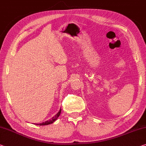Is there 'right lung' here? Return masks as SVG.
Instances as JSON below:
<instances>
[{
    "mask_svg": "<svg viewBox=\"0 0 146 146\" xmlns=\"http://www.w3.org/2000/svg\"><path fill=\"white\" fill-rule=\"evenodd\" d=\"M60 112H61V109H60V110L59 111V112H58V113L56 114L55 116H53L52 118L50 119H49L48 121H46V122H43V123H36V125H47L51 124V123H53V122L57 120V119L59 117Z\"/></svg>",
    "mask_w": 146,
    "mask_h": 146,
    "instance_id": "right-lung-1",
    "label": "right lung"
}]
</instances>
